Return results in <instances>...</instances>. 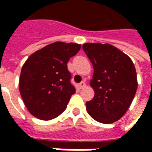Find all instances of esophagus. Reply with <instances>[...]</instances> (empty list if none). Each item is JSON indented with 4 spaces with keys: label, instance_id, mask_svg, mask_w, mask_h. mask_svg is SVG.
Returning a JSON list of instances; mask_svg holds the SVG:
<instances>
[{
    "label": "esophagus",
    "instance_id": "34e87169",
    "mask_svg": "<svg viewBox=\"0 0 152 152\" xmlns=\"http://www.w3.org/2000/svg\"><path fill=\"white\" fill-rule=\"evenodd\" d=\"M79 88H80V89H83V88H85V83L84 82V81H83V82L79 83Z\"/></svg>",
    "mask_w": 152,
    "mask_h": 152
}]
</instances>
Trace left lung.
I'll return each instance as SVG.
<instances>
[{"mask_svg": "<svg viewBox=\"0 0 152 152\" xmlns=\"http://www.w3.org/2000/svg\"><path fill=\"white\" fill-rule=\"evenodd\" d=\"M83 50L94 67L90 85L95 96L86 102L88 113L102 124L120 119L137 91V75L129 56L110 44L85 43Z\"/></svg>", "mask_w": 152, "mask_h": 152, "instance_id": "8db88e82", "label": "left lung"}]
</instances>
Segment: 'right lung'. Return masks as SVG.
<instances>
[{
  "label": "right lung",
  "instance_id": "right-lung-1",
  "mask_svg": "<svg viewBox=\"0 0 152 152\" xmlns=\"http://www.w3.org/2000/svg\"><path fill=\"white\" fill-rule=\"evenodd\" d=\"M81 45L55 42L35 51L22 67L19 91L28 112L41 120L58 117L75 93L67 63Z\"/></svg>",
  "mask_w": 152,
  "mask_h": 152
}]
</instances>
